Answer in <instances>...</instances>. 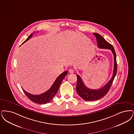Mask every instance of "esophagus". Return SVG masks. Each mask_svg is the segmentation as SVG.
<instances>
[{"mask_svg": "<svg viewBox=\"0 0 134 134\" xmlns=\"http://www.w3.org/2000/svg\"><path fill=\"white\" fill-rule=\"evenodd\" d=\"M69 73H71V74L73 73H74V70L72 69H70L69 71Z\"/></svg>", "mask_w": 134, "mask_h": 134, "instance_id": "obj_1", "label": "esophagus"}]
</instances>
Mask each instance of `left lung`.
<instances>
[{"mask_svg": "<svg viewBox=\"0 0 134 134\" xmlns=\"http://www.w3.org/2000/svg\"><path fill=\"white\" fill-rule=\"evenodd\" d=\"M93 34L96 37L98 46L99 48L110 49L112 51L114 55V71L112 78L109 80L107 84L102 88L99 89H91L87 87L81 78L78 75H77V82L76 86V91L78 95L84 100L88 101H96L104 96L109 90L113 82L117 72V64L116 61V55L115 50L112 45L108 42L107 41L102 37V36L96 33H94Z\"/></svg>", "mask_w": 134, "mask_h": 134, "instance_id": "8db88e82", "label": "left lung"}]
</instances>
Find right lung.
<instances>
[{
	"label": "right lung",
	"mask_w": 134,
	"mask_h": 134,
	"mask_svg": "<svg viewBox=\"0 0 134 134\" xmlns=\"http://www.w3.org/2000/svg\"><path fill=\"white\" fill-rule=\"evenodd\" d=\"M33 33H31V35L27 38V39L23 42H25L28 40L30 38L33 36ZM68 71H66L61 74L57 78L56 80L55 81L53 85L51 87V88L48 90V91L43 93L40 95H32L27 92L25 91L23 88L22 90L26 95V96L31 100L32 102L40 104H44L47 103L48 102H50L54 97L56 94L59 89V86L61 84L63 80L64 79L65 76L67 75Z\"/></svg>",
	"instance_id": "add662e5"
}]
</instances>
